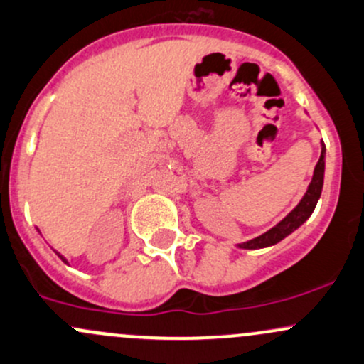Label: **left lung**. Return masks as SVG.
I'll return each mask as SVG.
<instances>
[{"mask_svg":"<svg viewBox=\"0 0 364 364\" xmlns=\"http://www.w3.org/2000/svg\"><path fill=\"white\" fill-rule=\"evenodd\" d=\"M324 155H326V146L321 148V156L316 164V169H314L312 181L309 185L307 192H305L304 198L300 200V204L293 209L288 216L282 221H279L274 228H270L269 232L262 233L259 237L247 240V242L239 244L240 250H262V247L274 246V244L281 242L284 237H288L289 233L296 230L300 225H304L305 221L311 218L314 209H316L317 200H319L321 192H323V181H324Z\"/></svg>","mask_w":364,"mask_h":364,"instance_id":"1","label":"left lung"}]
</instances>
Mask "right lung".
I'll return each instance as SVG.
<instances>
[{
    "label": "right lung",
    "mask_w": 364,
    "mask_h": 364,
    "mask_svg": "<svg viewBox=\"0 0 364 364\" xmlns=\"http://www.w3.org/2000/svg\"><path fill=\"white\" fill-rule=\"evenodd\" d=\"M57 255H59V252H57ZM59 258H60V259H63V262H64V263H68V262H66V258H64V256H63V255H59Z\"/></svg>",
    "instance_id": "add662e5"
}]
</instances>
